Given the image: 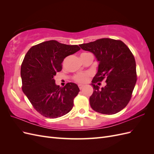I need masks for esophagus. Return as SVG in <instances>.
<instances>
[{
	"label": "esophagus",
	"mask_w": 154,
	"mask_h": 154,
	"mask_svg": "<svg viewBox=\"0 0 154 154\" xmlns=\"http://www.w3.org/2000/svg\"><path fill=\"white\" fill-rule=\"evenodd\" d=\"M78 87H79V88H80V89H82V88L84 87V85H83V84H79L78 85Z\"/></svg>",
	"instance_id": "34e87169"
}]
</instances>
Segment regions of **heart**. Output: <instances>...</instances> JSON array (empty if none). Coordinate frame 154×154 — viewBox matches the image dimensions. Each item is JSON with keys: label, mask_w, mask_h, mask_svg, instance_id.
<instances>
[{"label": "heart", "mask_w": 154, "mask_h": 154, "mask_svg": "<svg viewBox=\"0 0 154 154\" xmlns=\"http://www.w3.org/2000/svg\"><path fill=\"white\" fill-rule=\"evenodd\" d=\"M88 54H90V53H83L81 54V56H84V55H87ZM89 76H90L89 73H78L76 74V75L74 76V80L78 83H85L88 81Z\"/></svg>", "instance_id": "heart-1"}]
</instances>
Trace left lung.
Segmentation results:
<instances>
[{"mask_svg":"<svg viewBox=\"0 0 154 154\" xmlns=\"http://www.w3.org/2000/svg\"><path fill=\"white\" fill-rule=\"evenodd\" d=\"M84 51L94 54L98 67L91 85V108L103 114H114L127 105L137 81L136 65L134 55L122 41L101 38L79 45ZM103 79L106 85L99 88Z\"/></svg>","mask_w":154,"mask_h":154,"instance_id":"left-lung-1","label":"left lung"}]
</instances>
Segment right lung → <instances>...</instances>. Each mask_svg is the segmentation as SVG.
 I'll return each mask as SVG.
<instances>
[{
	"instance_id": "right-lung-1",
	"label": "right lung",
	"mask_w": 154,
	"mask_h": 154,
	"mask_svg": "<svg viewBox=\"0 0 154 154\" xmlns=\"http://www.w3.org/2000/svg\"><path fill=\"white\" fill-rule=\"evenodd\" d=\"M80 49L77 45L49 40L32 46L26 53L20 70L22 91L45 117L57 118L72 109L73 100L80 92L78 86L71 82L60 87L54 76L62 70L64 58Z\"/></svg>"
}]
</instances>
